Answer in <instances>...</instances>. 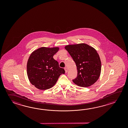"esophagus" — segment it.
Masks as SVG:
<instances>
[{
	"label": "esophagus",
	"mask_w": 128,
	"mask_h": 128,
	"mask_svg": "<svg viewBox=\"0 0 128 128\" xmlns=\"http://www.w3.org/2000/svg\"><path fill=\"white\" fill-rule=\"evenodd\" d=\"M64 70H65V73H67L68 72V69H67V68H64Z\"/></svg>",
	"instance_id": "1"
}]
</instances>
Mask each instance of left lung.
<instances>
[{
  "instance_id": "1",
  "label": "left lung",
  "mask_w": 128,
  "mask_h": 128,
  "mask_svg": "<svg viewBox=\"0 0 128 128\" xmlns=\"http://www.w3.org/2000/svg\"><path fill=\"white\" fill-rule=\"evenodd\" d=\"M65 49L76 63L77 77L74 83L80 87H87L99 79L101 72V61L96 50L85 44L65 46Z\"/></svg>"
}]
</instances>
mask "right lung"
<instances>
[{
  "instance_id": "right-lung-1",
  "label": "right lung",
  "mask_w": 128,
  "mask_h": 128,
  "mask_svg": "<svg viewBox=\"0 0 128 128\" xmlns=\"http://www.w3.org/2000/svg\"><path fill=\"white\" fill-rule=\"evenodd\" d=\"M60 48L41 47L30 54L27 63V74L30 83L39 90L48 89L54 86L61 74L63 68L54 58Z\"/></svg>"
}]
</instances>
